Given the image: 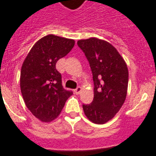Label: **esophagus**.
I'll use <instances>...</instances> for the list:
<instances>
[{
  "instance_id": "34e87169",
  "label": "esophagus",
  "mask_w": 156,
  "mask_h": 156,
  "mask_svg": "<svg viewBox=\"0 0 156 156\" xmlns=\"http://www.w3.org/2000/svg\"><path fill=\"white\" fill-rule=\"evenodd\" d=\"M81 91H82V87H78L74 90V93H75L76 95H79L81 93Z\"/></svg>"
}]
</instances>
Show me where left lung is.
<instances>
[{"mask_svg":"<svg viewBox=\"0 0 156 156\" xmlns=\"http://www.w3.org/2000/svg\"><path fill=\"white\" fill-rule=\"evenodd\" d=\"M90 64L94 99L83 104L84 113L93 123L103 125L113 118L126 100L129 71L118 51L105 40L90 38L78 41Z\"/></svg>","mask_w":156,"mask_h":156,"instance_id":"8db88e82","label":"left lung"}]
</instances>
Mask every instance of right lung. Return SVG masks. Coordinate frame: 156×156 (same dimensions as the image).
Returning <instances> with one entry per match:
<instances>
[{"instance_id": "obj_1", "label": "right lung", "mask_w": 156, "mask_h": 156, "mask_svg": "<svg viewBox=\"0 0 156 156\" xmlns=\"http://www.w3.org/2000/svg\"><path fill=\"white\" fill-rule=\"evenodd\" d=\"M74 44L71 39L48 35L35 43L23 61L21 92L26 106L43 122L55 120L73 95L62 87L56 64L70 52Z\"/></svg>"}]
</instances>
